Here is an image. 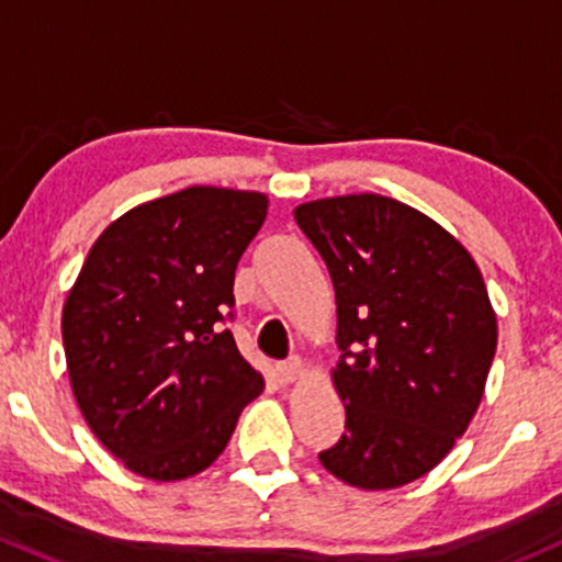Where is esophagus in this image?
Segmentation results:
<instances>
[{
	"label": "esophagus",
	"mask_w": 562,
	"mask_h": 562,
	"mask_svg": "<svg viewBox=\"0 0 562 562\" xmlns=\"http://www.w3.org/2000/svg\"><path fill=\"white\" fill-rule=\"evenodd\" d=\"M300 372H303V361H300L297 356H292V359L279 361V364H276V375H279L283 385L294 383V380L300 378Z\"/></svg>",
	"instance_id": "obj_1"
}]
</instances>
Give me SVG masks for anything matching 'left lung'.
<instances>
[{
  "label": "left lung",
  "instance_id": "8db88e82",
  "mask_svg": "<svg viewBox=\"0 0 562 562\" xmlns=\"http://www.w3.org/2000/svg\"><path fill=\"white\" fill-rule=\"evenodd\" d=\"M327 262L346 431L318 461L361 491H394L442 461L472 424L498 324L467 246L394 198H322L294 209Z\"/></svg>",
  "mask_w": 562,
  "mask_h": 562
}]
</instances>
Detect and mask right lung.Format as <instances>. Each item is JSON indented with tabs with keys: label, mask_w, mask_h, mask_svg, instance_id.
<instances>
[{
	"label": "right lung",
	"mask_w": 562,
	"mask_h": 562,
	"mask_svg": "<svg viewBox=\"0 0 562 562\" xmlns=\"http://www.w3.org/2000/svg\"><path fill=\"white\" fill-rule=\"evenodd\" d=\"M268 195L187 187L125 211L90 246L61 316L80 413L125 469L195 476L265 380L222 329Z\"/></svg>",
	"instance_id": "add662e5"
}]
</instances>
